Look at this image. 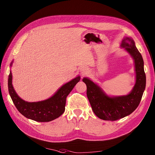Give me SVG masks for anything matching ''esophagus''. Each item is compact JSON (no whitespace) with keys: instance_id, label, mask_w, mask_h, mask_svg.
Masks as SVG:
<instances>
[{"instance_id":"esophagus-1","label":"esophagus","mask_w":155,"mask_h":155,"mask_svg":"<svg viewBox=\"0 0 155 155\" xmlns=\"http://www.w3.org/2000/svg\"><path fill=\"white\" fill-rule=\"evenodd\" d=\"M80 73L81 74V76H85V75H87L88 73V69L87 67H82L80 69Z\"/></svg>"}]
</instances>
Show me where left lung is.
Wrapping results in <instances>:
<instances>
[{
  "instance_id": "left-lung-1",
  "label": "left lung",
  "mask_w": 155,
  "mask_h": 155,
  "mask_svg": "<svg viewBox=\"0 0 155 155\" xmlns=\"http://www.w3.org/2000/svg\"><path fill=\"white\" fill-rule=\"evenodd\" d=\"M120 46L132 57L134 64L135 84L126 95L110 96L102 88L88 78L83 81L87 85V96L92 110L98 118L107 121H115L130 114L138 107L146 85L142 56L136 47L134 40L124 37Z\"/></svg>"
}]
</instances>
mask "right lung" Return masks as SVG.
I'll list each match as a JSON object with an SVG mask.
<instances>
[{"mask_svg":"<svg viewBox=\"0 0 155 155\" xmlns=\"http://www.w3.org/2000/svg\"><path fill=\"white\" fill-rule=\"evenodd\" d=\"M13 61L10 64L12 66ZM81 77L78 76L72 80L64 84L56 91L53 96L48 99L28 102L23 100L18 96L12 84V74L10 70L8 77V91L10 97L21 114L26 118L39 122H48L52 121L63 114L66 105V98L72 91Z\"/></svg>","mask_w":155,"mask_h":155,"instance_id":"right-lung-1","label":"right lung"}]
</instances>
